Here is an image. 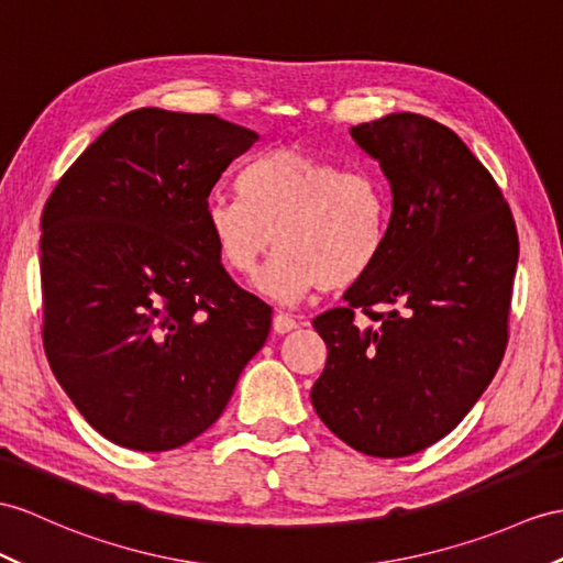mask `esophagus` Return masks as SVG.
<instances>
[{"mask_svg":"<svg viewBox=\"0 0 563 563\" xmlns=\"http://www.w3.org/2000/svg\"><path fill=\"white\" fill-rule=\"evenodd\" d=\"M272 327H274V332H277V334H289L298 327V322H296V318H291V314L277 312V314H274Z\"/></svg>","mask_w":563,"mask_h":563,"instance_id":"1","label":"esophagus"}]
</instances>
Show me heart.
I'll list each match as a JSON object with an SVG mask.
<instances>
[{
    "instance_id": "heart-1",
    "label": "heart",
    "mask_w": 563,
    "mask_h": 563,
    "mask_svg": "<svg viewBox=\"0 0 563 563\" xmlns=\"http://www.w3.org/2000/svg\"><path fill=\"white\" fill-rule=\"evenodd\" d=\"M236 188L239 198L205 202V229L219 260L241 277H253L277 243L257 286L279 303L314 289H349L387 249L391 190L375 172L341 169L284 145L245 162Z\"/></svg>"
}]
</instances>
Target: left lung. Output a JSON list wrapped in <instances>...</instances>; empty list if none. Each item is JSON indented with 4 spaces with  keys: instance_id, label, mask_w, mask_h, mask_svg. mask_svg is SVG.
I'll return each instance as SVG.
<instances>
[{
    "instance_id": "left-lung-1",
    "label": "left lung",
    "mask_w": 563,
    "mask_h": 563,
    "mask_svg": "<svg viewBox=\"0 0 563 563\" xmlns=\"http://www.w3.org/2000/svg\"><path fill=\"white\" fill-rule=\"evenodd\" d=\"M351 139L389 181L391 227L346 308L312 320L329 353L310 401L355 451L401 459L454 430L499 369L518 234L495 178L440 121L387 114ZM358 309L378 324L358 325Z\"/></svg>"
}]
</instances>
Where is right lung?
<instances>
[{"label":"right lung","instance_id":"obj_1","mask_svg":"<svg viewBox=\"0 0 563 563\" xmlns=\"http://www.w3.org/2000/svg\"><path fill=\"white\" fill-rule=\"evenodd\" d=\"M257 141L214 114L119 117L43 210V341L95 430L169 451L222 416L272 308L229 277L202 222L212 186Z\"/></svg>","mask_w":563,"mask_h":563}]
</instances>
